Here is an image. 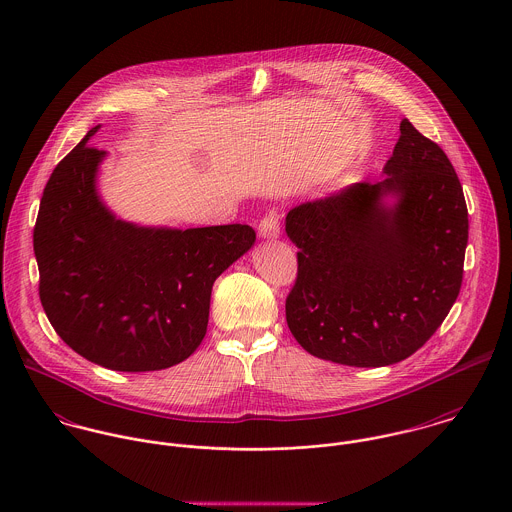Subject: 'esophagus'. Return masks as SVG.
Returning a JSON list of instances; mask_svg holds the SVG:
<instances>
[{
	"mask_svg": "<svg viewBox=\"0 0 512 512\" xmlns=\"http://www.w3.org/2000/svg\"><path fill=\"white\" fill-rule=\"evenodd\" d=\"M258 232L264 238H278L280 236V213L274 209L268 211L258 224Z\"/></svg>",
	"mask_w": 512,
	"mask_h": 512,
	"instance_id": "obj_1",
	"label": "esophagus"
}]
</instances>
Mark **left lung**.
<instances>
[{
	"label": "left lung",
	"instance_id": "8db88e82",
	"mask_svg": "<svg viewBox=\"0 0 512 512\" xmlns=\"http://www.w3.org/2000/svg\"><path fill=\"white\" fill-rule=\"evenodd\" d=\"M384 173L286 217L299 248L286 321L317 359L400 363L438 331L461 290L469 220L445 151L402 120ZM386 194L399 197L394 208L381 205Z\"/></svg>",
	"mask_w": 512,
	"mask_h": 512
}]
</instances>
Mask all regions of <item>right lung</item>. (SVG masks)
Segmentation results:
<instances>
[{"mask_svg":"<svg viewBox=\"0 0 512 512\" xmlns=\"http://www.w3.org/2000/svg\"><path fill=\"white\" fill-rule=\"evenodd\" d=\"M51 173L33 250L41 305L57 335L90 363L122 372L177 365L201 345L211 290L256 240L248 224L187 230L114 219L94 177L104 151L88 138Z\"/></svg>","mask_w":512,"mask_h":512,"instance_id":"obj_1","label":"right lung"}]
</instances>
